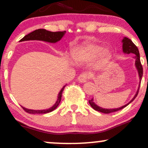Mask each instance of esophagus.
Wrapping results in <instances>:
<instances>
[{
	"mask_svg": "<svg viewBox=\"0 0 148 148\" xmlns=\"http://www.w3.org/2000/svg\"><path fill=\"white\" fill-rule=\"evenodd\" d=\"M92 77V74L89 72H83L78 77V80L81 83H85L88 81V79Z\"/></svg>",
	"mask_w": 148,
	"mask_h": 148,
	"instance_id": "1",
	"label": "esophagus"
}]
</instances>
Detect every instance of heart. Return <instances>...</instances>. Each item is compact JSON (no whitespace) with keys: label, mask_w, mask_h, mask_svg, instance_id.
<instances>
[{"label":"heart","mask_w":148,"mask_h":148,"mask_svg":"<svg viewBox=\"0 0 148 148\" xmlns=\"http://www.w3.org/2000/svg\"><path fill=\"white\" fill-rule=\"evenodd\" d=\"M111 53L108 49H103L101 45L93 42H88L72 52V57L76 62L90 61L97 58L98 62L103 64L111 58Z\"/></svg>","instance_id":"obj_1"}]
</instances>
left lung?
<instances>
[{"instance_id":"8db88e82","label":"left lung","mask_w":148,"mask_h":148,"mask_svg":"<svg viewBox=\"0 0 148 148\" xmlns=\"http://www.w3.org/2000/svg\"><path fill=\"white\" fill-rule=\"evenodd\" d=\"M122 42H123V51L125 53H127V54L133 53L135 55V56L134 57L136 60L135 65H136V67L137 70H138L139 79H140V81H139V86L138 88V90H137L135 96L134 97L133 99L131 100V101L128 103L125 104V106H123L122 107H120V108H113V109H111V108H101V107L98 106L97 105H96L94 101H93V99L89 100V103L90 104L92 108H94L95 111H99V112H101V113H113V112L118 111H119V110L123 109V108H125V107L128 106V105L130 104L131 102H132V101L135 99V98L136 97L137 95H138V93L139 91V88H140V81H141L142 76H143V67H142L141 63H140V54H139L138 49V48H137L136 46L133 43V42H132L130 39L127 38V37H124Z\"/></svg>"}]
</instances>
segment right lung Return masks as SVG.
<instances>
[{"label":"right lung","mask_w":148,"mask_h":148,"mask_svg":"<svg viewBox=\"0 0 148 148\" xmlns=\"http://www.w3.org/2000/svg\"><path fill=\"white\" fill-rule=\"evenodd\" d=\"M66 31H60V32H51L45 29H37L34 30L28 35H26L23 38L20 40V42L28 41V40H40V41H45L50 43H56V42L60 41L64 35L65 34ZM65 86L62 87L61 90L58 95V99L56 102L52 107L45 110H31L25 108L24 107L21 106L23 109L27 113H30V114H45V113H50L56 109L60 103L61 101V97H62V93L64 90V88Z\"/></svg>","instance_id":"obj_1"}]
</instances>
